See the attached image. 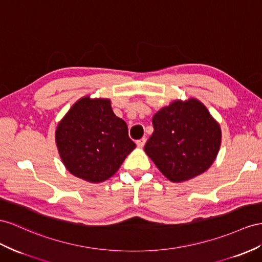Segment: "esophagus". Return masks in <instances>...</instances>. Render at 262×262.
Segmentation results:
<instances>
[{
  "label": "esophagus",
  "instance_id": "34e87169",
  "mask_svg": "<svg viewBox=\"0 0 262 262\" xmlns=\"http://www.w3.org/2000/svg\"><path fill=\"white\" fill-rule=\"evenodd\" d=\"M146 138L145 137H143V138H140V139H138L137 142H136V144H137V146L139 147V148H143V147L145 146V144H146Z\"/></svg>",
  "mask_w": 262,
  "mask_h": 262
}]
</instances>
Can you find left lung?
I'll return each mask as SVG.
<instances>
[{"mask_svg":"<svg viewBox=\"0 0 262 262\" xmlns=\"http://www.w3.org/2000/svg\"><path fill=\"white\" fill-rule=\"evenodd\" d=\"M152 126L154 133L144 149L170 182L196 177L216 159L220 126L198 99L173 100L154 115Z\"/></svg>","mask_w":262,"mask_h":262,"instance_id":"1","label":"left lung"}]
</instances>
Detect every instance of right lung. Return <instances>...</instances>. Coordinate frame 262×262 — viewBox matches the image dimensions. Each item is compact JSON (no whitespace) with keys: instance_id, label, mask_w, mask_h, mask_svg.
Wrapping results in <instances>:
<instances>
[{"instance_id":"obj_1","label":"right lung","mask_w":262,"mask_h":262,"mask_svg":"<svg viewBox=\"0 0 262 262\" xmlns=\"http://www.w3.org/2000/svg\"><path fill=\"white\" fill-rule=\"evenodd\" d=\"M55 140L63 164L72 175L90 183L111 178L136 145L127 124L107 98L78 99L58 123Z\"/></svg>"}]
</instances>
